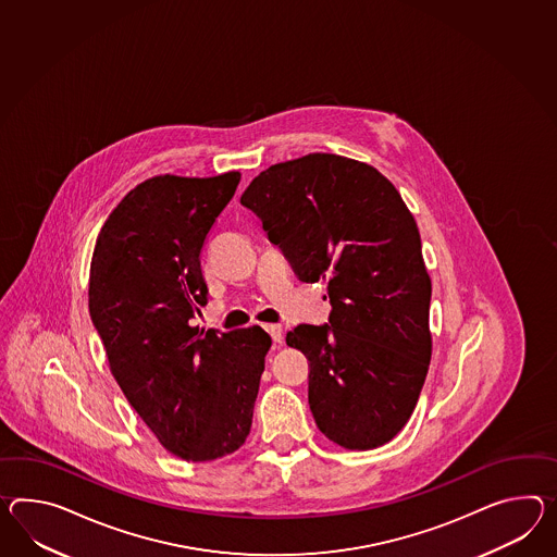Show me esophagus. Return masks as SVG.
Instances as JSON below:
<instances>
[{"label": "esophagus", "mask_w": 557, "mask_h": 557, "mask_svg": "<svg viewBox=\"0 0 557 557\" xmlns=\"http://www.w3.org/2000/svg\"><path fill=\"white\" fill-rule=\"evenodd\" d=\"M263 327L270 332L273 342H277V344L284 342V330H282V326H277V324H265Z\"/></svg>", "instance_id": "esophagus-1"}]
</instances>
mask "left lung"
<instances>
[{"label": "left lung", "instance_id": "8db88e82", "mask_svg": "<svg viewBox=\"0 0 557 557\" xmlns=\"http://www.w3.org/2000/svg\"><path fill=\"white\" fill-rule=\"evenodd\" d=\"M242 205L299 282H326L331 326L299 324L285 336L310 360L318 429L350 450L393 441L417 407L433 350V287L400 193L370 164L312 152L261 171Z\"/></svg>", "mask_w": 557, "mask_h": 557}]
</instances>
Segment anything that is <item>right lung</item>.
<instances>
[{"instance_id":"add662e5","label":"right lung","mask_w":557,"mask_h":557,"mask_svg":"<svg viewBox=\"0 0 557 557\" xmlns=\"http://www.w3.org/2000/svg\"><path fill=\"white\" fill-rule=\"evenodd\" d=\"M239 178H147L110 213L90 263L88 308L110 372L159 443L185 461L244 445L272 346L259 326L219 332L190 322L207 304V233Z\"/></svg>"}]
</instances>
